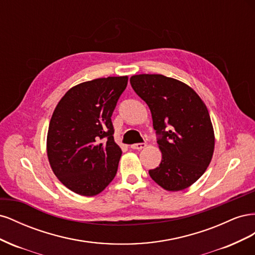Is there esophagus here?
Segmentation results:
<instances>
[{"label":"esophagus","mask_w":255,"mask_h":255,"mask_svg":"<svg viewBox=\"0 0 255 255\" xmlns=\"http://www.w3.org/2000/svg\"><path fill=\"white\" fill-rule=\"evenodd\" d=\"M145 145H146V143H145V142L134 143V144H130V149H134V150H140V149H143Z\"/></svg>","instance_id":"1"}]
</instances>
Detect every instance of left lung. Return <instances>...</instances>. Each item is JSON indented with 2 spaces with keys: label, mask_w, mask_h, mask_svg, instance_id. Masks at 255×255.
Wrapping results in <instances>:
<instances>
[{
  "label": "left lung",
  "mask_w": 255,
  "mask_h": 255,
  "mask_svg": "<svg viewBox=\"0 0 255 255\" xmlns=\"http://www.w3.org/2000/svg\"><path fill=\"white\" fill-rule=\"evenodd\" d=\"M129 83L149 106L163 154L150 176L166 190L189 187L205 172L214 152V129L205 104L186 84L161 74L133 75Z\"/></svg>",
  "instance_id": "1"
}]
</instances>
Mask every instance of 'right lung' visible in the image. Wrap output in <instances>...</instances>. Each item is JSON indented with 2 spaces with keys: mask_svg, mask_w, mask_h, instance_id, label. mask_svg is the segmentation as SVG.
I'll return each instance as SVG.
<instances>
[{
  "mask_svg": "<svg viewBox=\"0 0 255 255\" xmlns=\"http://www.w3.org/2000/svg\"><path fill=\"white\" fill-rule=\"evenodd\" d=\"M128 80L109 76L76 85L52 115L47 139L50 165L76 194L98 195L117 173L122 151L114 140L112 115Z\"/></svg>",
  "mask_w": 255,
  "mask_h": 255,
  "instance_id": "obj_1",
  "label": "right lung"
}]
</instances>
